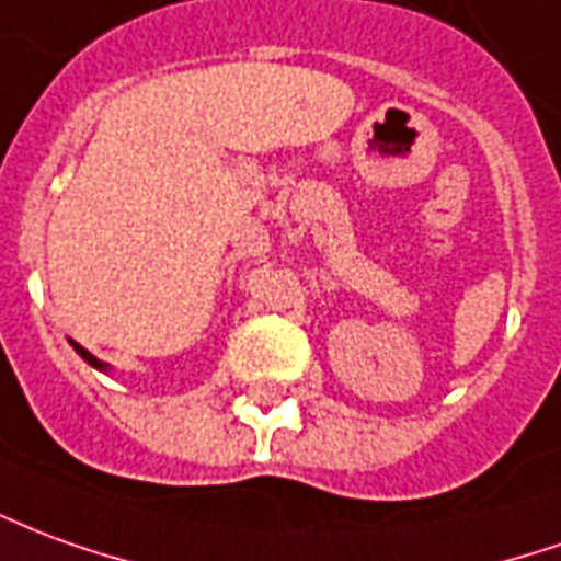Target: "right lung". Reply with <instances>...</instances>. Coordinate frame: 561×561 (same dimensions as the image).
Instances as JSON below:
<instances>
[{
    "instance_id": "add662e5",
    "label": "right lung",
    "mask_w": 561,
    "mask_h": 561,
    "mask_svg": "<svg viewBox=\"0 0 561 561\" xmlns=\"http://www.w3.org/2000/svg\"><path fill=\"white\" fill-rule=\"evenodd\" d=\"M72 346H76V352H78V355H81V358H84V362L93 364V367H100V370H105V364L100 362V358H93V355H90L88 348H84V346H78V343H72Z\"/></svg>"
}]
</instances>
